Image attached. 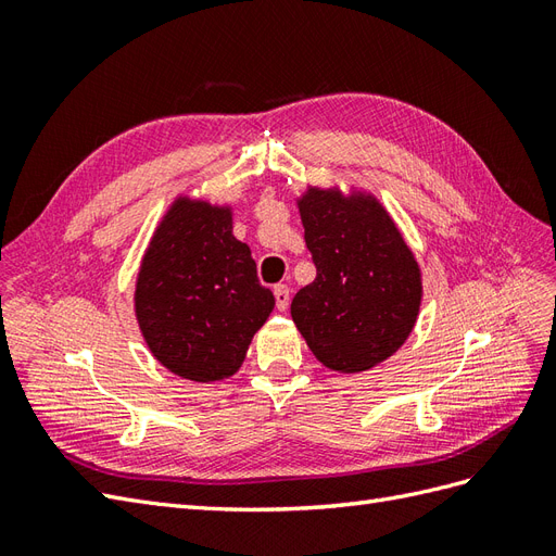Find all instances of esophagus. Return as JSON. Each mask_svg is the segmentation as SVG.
I'll use <instances>...</instances> for the list:
<instances>
[{
	"instance_id": "obj_1",
	"label": "esophagus",
	"mask_w": 556,
	"mask_h": 556,
	"mask_svg": "<svg viewBox=\"0 0 556 556\" xmlns=\"http://www.w3.org/2000/svg\"><path fill=\"white\" fill-rule=\"evenodd\" d=\"M274 296H276V308L278 311H285L290 306V290L288 285H276L274 288Z\"/></svg>"
}]
</instances>
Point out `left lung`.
I'll list each match as a JSON object with an SVG mask.
<instances>
[{
    "label": "left lung",
    "mask_w": 556,
    "mask_h": 556,
    "mask_svg": "<svg viewBox=\"0 0 556 556\" xmlns=\"http://www.w3.org/2000/svg\"><path fill=\"white\" fill-rule=\"evenodd\" d=\"M315 280L292 299V319L327 368L357 374L387 359L413 331L419 268L371 197L311 190L299 201Z\"/></svg>",
    "instance_id": "obj_1"
}]
</instances>
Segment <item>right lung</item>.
Returning a JSON list of instances; mask_svg holds the SVG:
<instances>
[{
  "label": "right lung",
  "instance_id": "right-lung-1",
  "mask_svg": "<svg viewBox=\"0 0 556 556\" xmlns=\"http://www.w3.org/2000/svg\"><path fill=\"white\" fill-rule=\"evenodd\" d=\"M137 317L153 355L180 378L215 382L239 371L274 311L231 215L180 199L157 227L137 282Z\"/></svg>",
  "mask_w": 556,
  "mask_h": 556
}]
</instances>
